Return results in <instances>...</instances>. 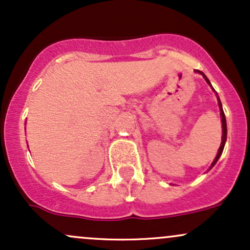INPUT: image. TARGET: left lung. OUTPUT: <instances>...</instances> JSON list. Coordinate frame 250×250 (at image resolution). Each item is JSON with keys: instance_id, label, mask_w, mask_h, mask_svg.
Segmentation results:
<instances>
[{"instance_id": "obj_1", "label": "left lung", "mask_w": 250, "mask_h": 250, "mask_svg": "<svg viewBox=\"0 0 250 250\" xmlns=\"http://www.w3.org/2000/svg\"><path fill=\"white\" fill-rule=\"evenodd\" d=\"M195 72H199L200 75H203V77L204 79H205V81L208 83V84L211 85V83H210V81H208V77L205 76V74H204L203 71H199V70H195ZM211 88H212V85H211ZM212 89H213V88H212ZM213 92H214V89H213ZM217 99H218V106H219V109H221V117H222V131H223V135H222V143H221V146H219V149H218V152H217V156L214 157V161L213 162L211 163V167H210V169L213 167L214 165H216L217 163V161H218V158L221 157V155H222V152H223V149H224V146H225V142H227V119H225V114H224V112H223V107H222V103H221V100H219V98H218V95H217Z\"/></svg>"}]
</instances>
